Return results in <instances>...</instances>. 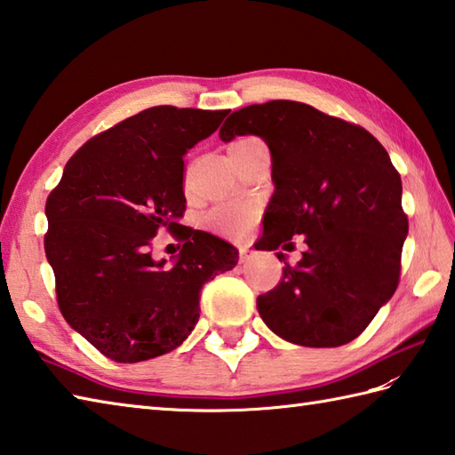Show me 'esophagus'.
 <instances>
[{
	"label": "esophagus",
	"mask_w": 455,
	"mask_h": 455,
	"mask_svg": "<svg viewBox=\"0 0 455 455\" xmlns=\"http://www.w3.org/2000/svg\"><path fill=\"white\" fill-rule=\"evenodd\" d=\"M252 259V252L248 248H240V264H246Z\"/></svg>",
	"instance_id": "34e87169"
}]
</instances>
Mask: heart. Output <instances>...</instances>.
<instances>
[{
	"instance_id": "obj_1",
	"label": "heart",
	"mask_w": 455,
	"mask_h": 455,
	"mask_svg": "<svg viewBox=\"0 0 455 455\" xmlns=\"http://www.w3.org/2000/svg\"><path fill=\"white\" fill-rule=\"evenodd\" d=\"M256 211L252 205L243 201H228L212 207L205 215V225L219 230L227 236L244 235L248 227L252 225Z\"/></svg>"
}]
</instances>
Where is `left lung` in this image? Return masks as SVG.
Returning <instances> with one entry per match:
<instances>
[{
  "label": "left lung",
  "instance_id": "1",
  "mask_svg": "<svg viewBox=\"0 0 455 455\" xmlns=\"http://www.w3.org/2000/svg\"><path fill=\"white\" fill-rule=\"evenodd\" d=\"M244 134L267 144L275 186L256 250L297 235L307 244L297 266L277 252L283 279L258 297L259 316L299 346L352 342L399 283L409 235L399 172L373 134L299 101L248 105L219 131L222 142Z\"/></svg>",
  "mask_w": 455,
  "mask_h": 455
}]
</instances>
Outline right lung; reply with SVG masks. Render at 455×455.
I'll use <instances>...</instances> for the list:
<instances>
[{
	"label": "right lung",
	"instance_id": "right-lung-1",
	"mask_svg": "<svg viewBox=\"0 0 455 455\" xmlns=\"http://www.w3.org/2000/svg\"><path fill=\"white\" fill-rule=\"evenodd\" d=\"M227 113L158 105L132 115L85 142L46 199L58 307L115 362L176 350L199 321L201 287L238 262L233 244L180 225L183 156ZM162 226L184 240L172 267L149 252Z\"/></svg>",
	"mask_w": 455,
	"mask_h": 455
}]
</instances>
